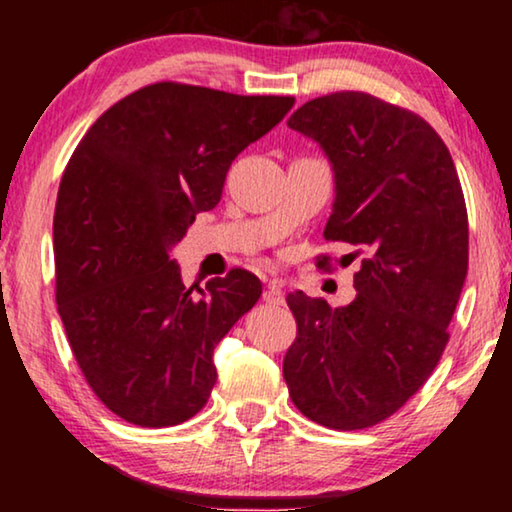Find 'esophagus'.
<instances>
[{
  "label": "esophagus",
  "mask_w": 512,
  "mask_h": 512,
  "mask_svg": "<svg viewBox=\"0 0 512 512\" xmlns=\"http://www.w3.org/2000/svg\"><path fill=\"white\" fill-rule=\"evenodd\" d=\"M263 300L268 305H284V291H282V282L279 279H270L268 286L263 291Z\"/></svg>",
  "instance_id": "34e87169"
}]
</instances>
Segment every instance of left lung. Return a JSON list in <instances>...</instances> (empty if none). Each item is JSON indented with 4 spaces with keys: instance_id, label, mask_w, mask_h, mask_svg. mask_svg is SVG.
I'll return each mask as SVG.
<instances>
[{
    "instance_id": "8db88e82",
    "label": "left lung",
    "mask_w": 512,
    "mask_h": 512,
    "mask_svg": "<svg viewBox=\"0 0 512 512\" xmlns=\"http://www.w3.org/2000/svg\"><path fill=\"white\" fill-rule=\"evenodd\" d=\"M289 128L319 142L333 165L324 237L354 244L363 258L347 307L286 296L298 333L284 380L312 422L368 429L424 387L450 340L468 270L464 191L438 132L375 95L314 97L293 111ZM317 261L331 268V256Z\"/></svg>"
}]
</instances>
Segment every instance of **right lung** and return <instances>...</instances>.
<instances>
[{
	"instance_id": "obj_1",
	"label": "right lung",
	"mask_w": 512,
	"mask_h": 512,
	"mask_svg": "<svg viewBox=\"0 0 512 512\" xmlns=\"http://www.w3.org/2000/svg\"><path fill=\"white\" fill-rule=\"evenodd\" d=\"M293 102L151 83L104 111L69 158L53 216L55 303L90 389L125 422L160 429L205 408L214 347L261 282L233 268L193 293L170 249Z\"/></svg>"
}]
</instances>
